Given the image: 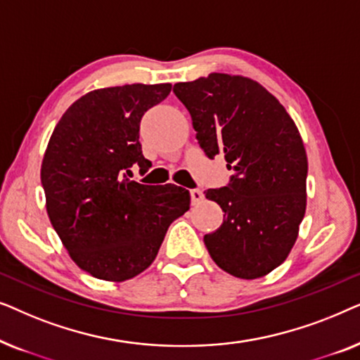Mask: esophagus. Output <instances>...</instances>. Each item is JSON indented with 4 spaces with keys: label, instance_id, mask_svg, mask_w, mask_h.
<instances>
[{
    "label": "esophagus",
    "instance_id": "1",
    "mask_svg": "<svg viewBox=\"0 0 360 360\" xmlns=\"http://www.w3.org/2000/svg\"><path fill=\"white\" fill-rule=\"evenodd\" d=\"M190 196H191V205H200L201 201L205 200V193L200 188L191 190L190 191Z\"/></svg>",
    "mask_w": 360,
    "mask_h": 360
}]
</instances>
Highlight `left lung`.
I'll return each instance as SVG.
<instances>
[{
  "label": "left lung",
  "instance_id": "8db88e82",
  "mask_svg": "<svg viewBox=\"0 0 360 360\" xmlns=\"http://www.w3.org/2000/svg\"><path fill=\"white\" fill-rule=\"evenodd\" d=\"M210 159L234 170L206 198L224 211L205 236L216 265L238 278L264 277L288 257L307 210L308 159L298 127L272 93L240 75L210 73L174 85Z\"/></svg>",
  "mask_w": 360,
  "mask_h": 360
}]
</instances>
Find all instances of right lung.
Here are the masks:
<instances>
[{"label":"right lung","mask_w":360,"mask_h":360,"mask_svg":"<svg viewBox=\"0 0 360 360\" xmlns=\"http://www.w3.org/2000/svg\"><path fill=\"white\" fill-rule=\"evenodd\" d=\"M170 83L93 90L63 112L44 154L49 219L73 262L95 278L129 280L157 257L172 221L190 210V191L129 180L152 165L142 155L141 120Z\"/></svg>","instance_id":"add662e5"}]
</instances>
